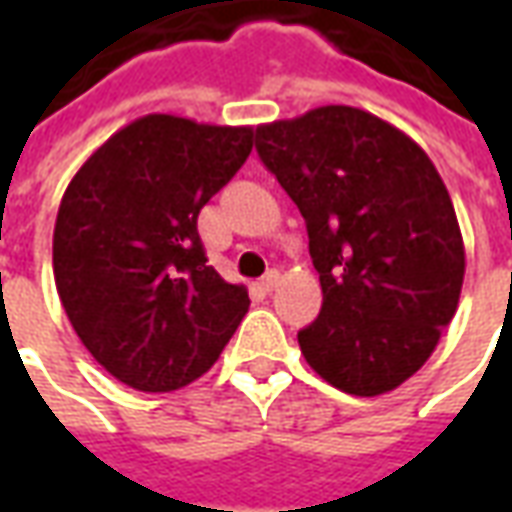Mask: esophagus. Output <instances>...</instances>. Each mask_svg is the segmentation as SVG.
<instances>
[{
	"label": "esophagus",
	"mask_w": 512,
	"mask_h": 512,
	"mask_svg": "<svg viewBox=\"0 0 512 512\" xmlns=\"http://www.w3.org/2000/svg\"><path fill=\"white\" fill-rule=\"evenodd\" d=\"M279 279H282V274H279L277 268H271L266 277L260 279V285H263V288H266V290H274L279 285Z\"/></svg>",
	"instance_id": "1"
}]
</instances>
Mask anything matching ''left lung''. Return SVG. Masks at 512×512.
I'll return each instance as SVG.
<instances>
[{"instance_id": "1", "label": "left lung", "mask_w": 512, "mask_h": 512, "mask_svg": "<svg viewBox=\"0 0 512 512\" xmlns=\"http://www.w3.org/2000/svg\"><path fill=\"white\" fill-rule=\"evenodd\" d=\"M260 161L299 205L321 274L307 365L348 395L392 392L428 362L461 299L463 238L422 147L354 106L257 126Z\"/></svg>"}]
</instances>
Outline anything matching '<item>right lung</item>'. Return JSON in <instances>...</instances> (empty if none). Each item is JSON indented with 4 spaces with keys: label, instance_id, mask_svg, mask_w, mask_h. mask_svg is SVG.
<instances>
[{
    "label": "right lung",
    "instance_id": "1",
    "mask_svg": "<svg viewBox=\"0 0 512 512\" xmlns=\"http://www.w3.org/2000/svg\"><path fill=\"white\" fill-rule=\"evenodd\" d=\"M249 153V126L145 115L68 183L54 282L73 332L117 381L172 392L208 373L230 343L249 293L208 266L197 216Z\"/></svg>",
    "mask_w": 512,
    "mask_h": 512
}]
</instances>
